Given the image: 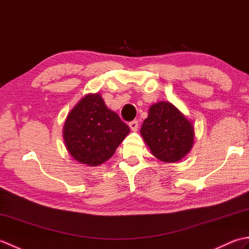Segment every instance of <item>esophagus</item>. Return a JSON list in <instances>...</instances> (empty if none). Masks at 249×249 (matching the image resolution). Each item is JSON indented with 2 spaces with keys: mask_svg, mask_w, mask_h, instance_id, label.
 I'll return each instance as SVG.
<instances>
[{
  "mask_svg": "<svg viewBox=\"0 0 249 249\" xmlns=\"http://www.w3.org/2000/svg\"><path fill=\"white\" fill-rule=\"evenodd\" d=\"M129 127H130V129L133 130V131H136L137 129H138V126H139V122L137 121V120H134V121H131V122H129Z\"/></svg>",
  "mask_w": 249,
  "mask_h": 249,
  "instance_id": "esophagus-1",
  "label": "esophagus"
}]
</instances>
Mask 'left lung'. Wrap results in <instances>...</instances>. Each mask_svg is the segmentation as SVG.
Wrapping results in <instances>:
<instances>
[{"label": "left lung", "instance_id": "left-lung-1", "mask_svg": "<svg viewBox=\"0 0 249 249\" xmlns=\"http://www.w3.org/2000/svg\"><path fill=\"white\" fill-rule=\"evenodd\" d=\"M140 133L152 154L165 162H174L187 154L194 143V127L170 103L153 105Z\"/></svg>", "mask_w": 249, "mask_h": 249}]
</instances>
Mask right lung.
<instances>
[{"label": "right lung", "mask_w": 249, "mask_h": 249, "mask_svg": "<svg viewBox=\"0 0 249 249\" xmlns=\"http://www.w3.org/2000/svg\"><path fill=\"white\" fill-rule=\"evenodd\" d=\"M63 130L71 155L84 165L98 166L114 154L129 127L99 94H89L68 114Z\"/></svg>", "instance_id": "1"}]
</instances>
